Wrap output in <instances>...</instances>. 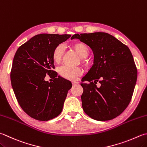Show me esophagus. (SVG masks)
Segmentation results:
<instances>
[{
  "label": "esophagus",
  "instance_id": "34e87169",
  "mask_svg": "<svg viewBox=\"0 0 147 147\" xmlns=\"http://www.w3.org/2000/svg\"><path fill=\"white\" fill-rule=\"evenodd\" d=\"M72 83H73V86H74V85H78L79 83V82H78V81H73V82H72Z\"/></svg>",
  "mask_w": 147,
  "mask_h": 147
}]
</instances>
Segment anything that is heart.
Instances as JSON below:
<instances>
[{
	"mask_svg": "<svg viewBox=\"0 0 147 147\" xmlns=\"http://www.w3.org/2000/svg\"><path fill=\"white\" fill-rule=\"evenodd\" d=\"M81 58H86L89 55V48L85 43L77 42L72 45ZM64 53V47L62 45H59L54 48L52 53V59L55 63H59L62 59ZM60 75L68 80H75L78 76L83 74V70L80 67H72L68 65H62L59 69Z\"/></svg>",
	"mask_w": 147,
	"mask_h": 147,
	"instance_id": "1",
	"label": "heart"
}]
</instances>
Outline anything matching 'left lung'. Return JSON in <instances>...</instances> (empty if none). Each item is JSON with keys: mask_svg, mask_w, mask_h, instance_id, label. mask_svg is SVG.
Returning <instances> with one entry per match:
<instances>
[{"mask_svg": "<svg viewBox=\"0 0 147 147\" xmlns=\"http://www.w3.org/2000/svg\"><path fill=\"white\" fill-rule=\"evenodd\" d=\"M74 38L89 46L94 55L92 67L82 80L88 82L81 83L83 111L99 121L116 118L131 102L136 83L133 55L127 46L108 33L76 34L71 37Z\"/></svg>", "mask_w": 147, "mask_h": 147, "instance_id": "obj_1", "label": "left lung"}]
</instances>
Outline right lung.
Wrapping results in <instances>:
<instances>
[{
  "label": "right lung",
  "mask_w": 147,
  "mask_h": 147,
  "mask_svg": "<svg viewBox=\"0 0 147 147\" xmlns=\"http://www.w3.org/2000/svg\"><path fill=\"white\" fill-rule=\"evenodd\" d=\"M68 34H41L18 48L11 70V82L20 107L28 116L48 121L62 112L71 82L54 71L52 53ZM48 75L53 82L45 81Z\"/></svg>",
  "instance_id": "obj_1"
}]
</instances>
